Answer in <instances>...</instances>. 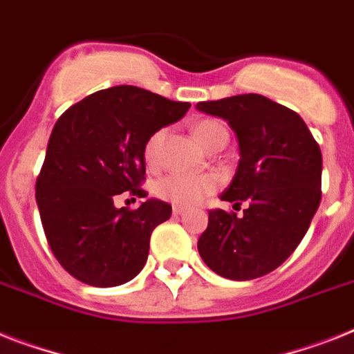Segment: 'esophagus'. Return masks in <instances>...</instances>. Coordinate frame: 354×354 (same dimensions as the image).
<instances>
[{
  "label": "esophagus",
  "instance_id": "obj_1",
  "mask_svg": "<svg viewBox=\"0 0 354 354\" xmlns=\"http://www.w3.org/2000/svg\"><path fill=\"white\" fill-rule=\"evenodd\" d=\"M183 212H185V207H182V205H174V207H172V214H174V216H182Z\"/></svg>",
  "mask_w": 354,
  "mask_h": 354
}]
</instances>
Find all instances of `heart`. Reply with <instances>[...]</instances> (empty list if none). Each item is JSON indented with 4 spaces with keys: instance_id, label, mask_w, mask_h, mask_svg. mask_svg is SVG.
<instances>
[{
    "instance_id": "heart-1",
    "label": "heart",
    "mask_w": 354,
    "mask_h": 354,
    "mask_svg": "<svg viewBox=\"0 0 354 354\" xmlns=\"http://www.w3.org/2000/svg\"><path fill=\"white\" fill-rule=\"evenodd\" d=\"M196 140L201 147L209 149L219 136H227V129L216 120H201L194 126ZM165 138V129L154 133L145 144V162L154 167L160 158V147ZM219 189V178L216 174H185L171 172L156 183V194L174 205H198Z\"/></svg>"
}]
</instances>
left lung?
Wrapping results in <instances>:
<instances>
[{"label": "left lung", "instance_id": "left-lung-1", "mask_svg": "<svg viewBox=\"0 0 354 354\" xmlns=\"http://www.w3.org/2000/svg\"><path fill=\"white\" fill-rule=\"evenodd\" d=\"M196 109L232 127L239 163L219 198L237 207L248 203L241 218L221 209L209 210L198 252L225 279L263 277L292 255L319 209L320 147L295 111L263 95L198 102Z\"/></svg>", "mask_w": 354, "mask_h": 354}]
</instances>
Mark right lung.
Segmentation results:
<instances>
[{
  "instance_id": "right-lung-1",
  "label": "right lung",
  "mask_w": 354,
  "mask_h": 354,
  "mask_svg": "<svg viewBox=\"0 0 354 354\" xmlns=\"http://www.w3.org/2000/svg\"><path fill=\"white\" fill-rule=\"evenodd\" d=\"M191 108L136 86L88 95L62 113L50 135L35 200L53 255L70 275L111 288L136 277L151 234L171 218L156 198L136 210L115 207L122 192L145 198V144Z\"/></svg>"
}]
</instances>
